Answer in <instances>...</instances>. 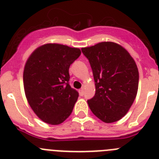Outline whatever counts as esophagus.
<instances>
[{"label":"esophagus","mask_w":159,"mask_h":159,"mask_svg":"<svg viewBox=\"0 0 159 159\" xmlns=\"http://www.w3.org/2000/svg\"><path fill=\"white\" fill-rule=\"evenodd\" d=\"M79 94L81 95V96H83V95H84V89L82 88L79 90Z\"/></svg>","instance_id":"esophagus-1"}]
</instances>
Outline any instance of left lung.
Here are the masks:
<instances>
[{
	"instance_id": "left-lung-1",
	"label": "left lung",
	"mask_w": 159,
	"mask_h": 159,
	"mask_svg": "<svg viewBox=\"0 0 159 159\" xmlns=\"http://www.w3.org/2000/svg\"><path fill=\"white\" fill-rule=\"evenodd\" d=\"M89 61L96 93L88 100L99 119L112 123L126 115L138 91L139 71L133 58L122 46L103 41L81 48Z\"/></svg>"
}]
</instances>
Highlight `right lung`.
Wrapping results in <instances>:
<instances>
[{"mask_svg": "<svg viewBox=\"0 0 159 159\" xmlns=\"http://www.w3.org/2000/svg\"><path fill=\"white\" fill-rule=\"evenodd\" d=\"M81 50L56 43L37 48L27 59L23 86L28 103L44 122L59 125L72 113L78 93L70 86L69 67Z\"/></svg>", "mask_w": 159, "mask_h": 159, "instance_id": "right-lung-1", "label": "right lung"}]
</instances>
